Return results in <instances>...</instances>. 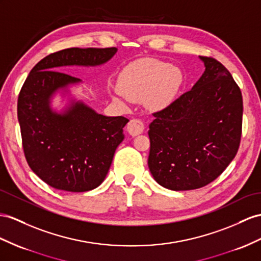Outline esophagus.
<instances>
[{
    "instance_id": "obj_1",
    "label": "esophagus",
    "mask_w": 261,
    "mask_h": 261,
    "mask_svg": "<svg viewBox=\"0 0 261 261\" xmlns=\"http://www.w3.org/2000/svg\"><path fill=\"white\" fill-rule=\"evenodd\" d=\"M126 130L132 137H136L141 135L144 130V125L140 119H131L128 125H126Z\"/></svg>"
}]
</instances>
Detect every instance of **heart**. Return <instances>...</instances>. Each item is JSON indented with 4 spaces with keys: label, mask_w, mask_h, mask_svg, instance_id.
<instances>
[{
    "label": "heart",
    "mask_w": 261,
    "mask_h": 261,
    "mask_svg": "<svg viewBox=\"0 0 261 261\" xmlns=\"http://www.w3.org/2000/svg\"><path fill=\"white\" fill-rule=\"evenodd\" d=\"M181 72L153 58L126 65L120 72L117 89L130 101H144L152 109L168 106L178 90Z\"/></svg>",
    "instance_id": "obj_1"
}]
</instances>
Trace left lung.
<instances>
[{"mask_svg": "<svg viewBox=\"0 0 261 261\" xmlns=\"http://www.w3.org/2000/svg\"><path fill=\"white\" fill-rule=\"evenodd\" d=\"M205 71L149 125V169L172 191L196 190L217 178L235 158L243 125V96L215 58L199 56Z\"/></svg>", "mask_w": 261, "mask_h": 261, "instance_id": "1", "label": "left lung"}]
</instances>
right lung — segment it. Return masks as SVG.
<instances>
[{"instance_id":"obj_1","label":"right lung","mask_w":261,"mask_h":261,"mask_svg":"<svg viewBox=\"0 0 261 261\" xmlns=\"http://www.w3.org/2000/svg\"><path fill=\"white\" fill-rule=\"evenodd\" d=\"M117 50L73 47L53 53L33 67L19 91L17 118L26 161L51 188L77 193L98 188L129 122L122 116L100 115L82 101H72L64 112L53 111V95L82 82L58 68L102 65Z\"/></svg>"}]
</instances>
